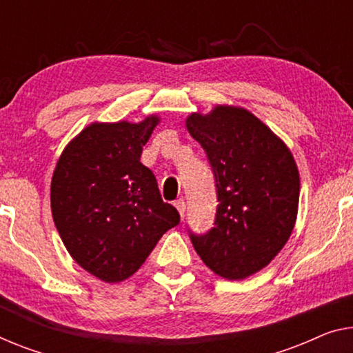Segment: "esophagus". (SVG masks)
<instances>
[{
    "label": "esophagus",
    "instance_id": "esophagus-1",
    "mask_svg": "<svg viewBox=\"0 0 353 353\" xmlns=\"http://www.w3.org/2000/svg\"><path fill=\"white\" fill-rule=\"evenodd\" d=\"M174 206L179 210V214H181V217H183V214H185V201L182 198L177 199V201H174Z\"/></svg>",
    "mask_w": 353,
    "mask_h": 353
}]
</instances>
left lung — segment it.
I'll return each mask as SVG.
<instances>
[{
	"label": "left lung",
	"instance_id": "1",
	"mask_svg": "<svg viewBox=\"0 0 353 353\" xmlns=\"http://www.w3.org/2000/svg\"><path fill=\"white\" fill-rule=\"evenodd\" d=\"M206 152L217 188L214 227L190 239L209 270L241 281L263 268L290 238L298 214L299 172L281 138L243 108L215 106L187 117Z\"/></svg>",
	"mask_w": 353,
	"mask_h": 353
}]
</instances>
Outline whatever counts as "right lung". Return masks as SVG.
<instances>
[{
    "mask_svg": "<svg viewBox=\"0 0 353 353\" xmlns=\"http://www.w3.org/2000/svg\"><path fill=\"white\" fill-rule=\"evenodd\" d=\"M159 122L150 115L139 123H90L57 161L50 185L55 227L77 265L104 282L133 276L181 222L141 163Z\"/></svg>",
    "mask_w": 353,
    "mask_h": 353,
    "instance_id": "right-lung-1",
    "label": "right lung"
}]
</instances>
